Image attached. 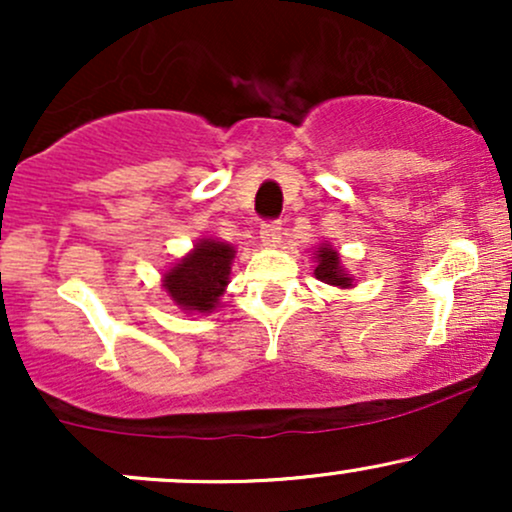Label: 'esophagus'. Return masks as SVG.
<instances>
[{
	"label": "esophagus",
	"mask_w": 512,
	"mask_h": 512,
	"mask_svg": "<svg viewBox=\"0 0 512 512\" xmlns=\"http://www.w3.org/2000/svg\"><path fill=\"white\" fill-rule=\"evenodd\" d=\"M260 238H262L264 245H269V248L279 245V240H281V223L279 221H264L262 228H260Z\"/></svg>",
	"instance_id": "obj_1"
}]
</instances>
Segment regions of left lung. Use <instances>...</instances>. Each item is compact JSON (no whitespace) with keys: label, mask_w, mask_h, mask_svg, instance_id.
<instances>
[{"label":"left lung","mask_w":512,"mask_h":512,"mask_svg":"<svg viewBox=\"0 0 512 512\" xmlns=\"http://www.w3.org/2000/svg\"><path fill=\"white\" fill-rule=\"evenodd\" d=\"M315 276L325 284L332 286H351V279L344 274L342 269V260H339V252L332 248H320L317 250V269Z\"/></svg>","instance_id":"left-lung-1"}]
</instances>
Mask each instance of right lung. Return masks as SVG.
<instances>
[{
    "label": "right lung",
    "mask_w": 512,
    "mask_h": 512,
    "mask_svg": "<svg viewBox=\"0 0 512 512\" xmlns=\"http://www.w3.org/2000/svg\"><path fill=\"white\" fill-rule=\"evenodd\" d=\"M233 252L231 245L219 240H199L195 250L182 257L163 279L168 296L182 310L211 313L228 284Z\"/></svg>",
    "instance_id": "1"
}]
</instances>
